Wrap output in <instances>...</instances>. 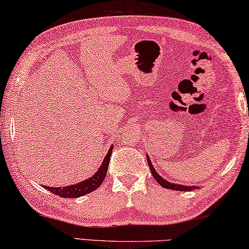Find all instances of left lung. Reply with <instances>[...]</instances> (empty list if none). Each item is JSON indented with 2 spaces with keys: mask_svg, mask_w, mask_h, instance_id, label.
I'll return each instance as SVG.
<instances>
[{
  "mask_svg": "<svg viewBox=\"0 0 249 249\" xmlns=\"http://www.w3.org/2000/svg\"><path fill=\"white\" fill-rule=\"evenodd\" d=\"M146 159H147V163L148 167H150L151 174L154 177V179L157 180L158 183L160 184L161 186L164 189H169V190H176V191H193L196 189H200V186H196V185H182V184H175V183H170L169 180L164 179L163 177H161L158 172L156 170V168L153 167L152 161H151L148 154H146Z\"/></svg>",
  "mask_w": 249,
  "mask_h": 249,
  "instance_id": "1",
  "label": "left lung"
}]
</instances>
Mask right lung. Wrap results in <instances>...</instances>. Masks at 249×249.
I'll use <instances>...</instances> for the list:
<instances>
[{
	"label": "right lung",
	"mask_w": 249,
	"mask_h": 249,
	"mask_svg": "<svg viewBox=\"0 0 249 249\" xmlns=\"http://www.w3.org/2000/svg\"><path fill=\"white\" fill-rule=\"evenodd\" d=\"M112 150H113V145L108 148V152L106 153V156L103 160V162L101 166H99L98 170L93 174L91 177L87 178L82 182H79L76 184H72V185H67V186H57V188H53V186H46L44 185L43 188L47 189L48 191L53 192V195H57L61 196V198H79V196H86L88 193L95 191L96 189L99 188V185L103 183L104 180L106 173H107V168H108V163H109V159H111L112 156Z\"/></svg>",
	"instance_id": "right-lung-1"
}]
</instances>
